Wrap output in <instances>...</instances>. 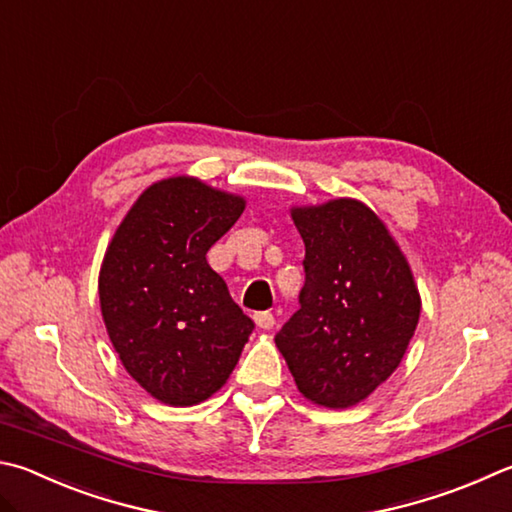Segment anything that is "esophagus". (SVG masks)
<instances>
[{
	"instance_id": "1",
	"label": "esophagus",
	"mask_w": 512,
	"mask_h": 512,
	"mask_svg": "<svg viewBox=\"0 0 512 512\" xmlns=\"http://www.w3.org/2000/svg\"><path fill=\"white\" fill-rule=\"evenodd\" d=\"M253 320H255L257 327L264 329V331L275 327V315H273L271 311H257V313L253 315Z\"/></svg>"
}]
</instances>
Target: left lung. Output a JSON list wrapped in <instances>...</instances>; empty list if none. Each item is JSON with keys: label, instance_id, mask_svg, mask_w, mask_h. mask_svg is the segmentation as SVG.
I'll use <instances>...</instances> for the list:
<instances>
[{"label": "left lung", "instance_id": "1", "mask_svg": "<svg viewBox=\"0 0 512 512\" xmlns=\"http://www.w3.org/2000/svg\"><path fill=\"white\" fill-rule=\"evenodd\" d=\"M304 241L300 309L275 345L304 398L345 410L401 365L421 297L401 248L365 203L295 208Z\"/></svg>", "mask_w": 512, "mask_h": 512}]
</instances>
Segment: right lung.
<instances>
[{
	"label": "right lung",
	"instance_id": "obj_1",
	"mask_svg": "<svg viewBox=\"0 0 512 512\" xmlns=\"http://www.w3.org/2000/svg\"><path fill=\"white\" fill-rule=\"evenodd\" d=\"M241 212V197L176 176L138 197L107 248L102 320L129 376L161 403L215 394L255 329L206 259Z\"/></svg>",
	"mask_w": 512,
	"mask_h": 512
}]
</instances>
